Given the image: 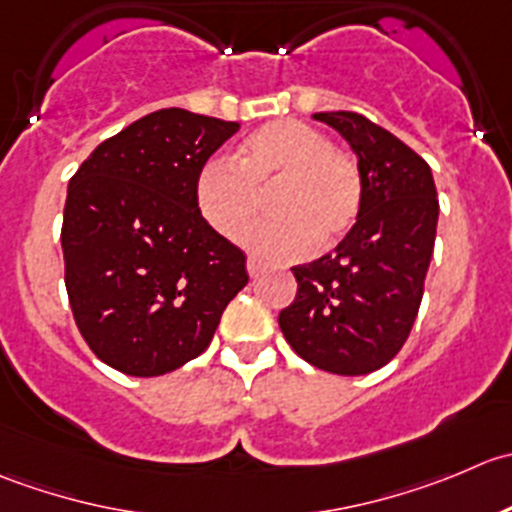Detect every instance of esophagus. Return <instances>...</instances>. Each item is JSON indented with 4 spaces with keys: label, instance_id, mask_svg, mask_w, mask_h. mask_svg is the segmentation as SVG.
<instances>
[{
    "label": "esophagus",
    "instance_id": "esophagus-1",
    "mask_svg": "<svg viewBox=\"0 0 512 512\" xmlns=\"http://www.w3.org/2000/svg\"><path fill=\"white\" fill-rule=\"evenodd\" d=\"M246 268H249V276H258V273L263 271V263L258 261V258L251 256L249 261H246Z\"/></svg>",
    "mask_w": 512,
    "mask_h": 512
}]
</instances>
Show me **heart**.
Masks as SVG:
<instances>
[{"mask_svg": "<svg viewBox=\"0 0 512 512\" xmlns=\"http://www.w3.org/2000/svg\"><path fill=\"white\" fill-rule=\"evenodd\" d=\"M271 189L268 211L244 234L246 249L271 261H293L333 244L356 221L363 199L358 161L313 126L278 119L241 141L236 166L206 161L194 181L201 219L224 239H236Z\"/></svg>", "mask_w": 512, "mask_h": 512, "instance_id": "1", "label": "heart"}]
</instances>
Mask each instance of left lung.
I'll return each mask as SVG.
<instances>
[{"label": "left lung", "instance_id": "1", "mask_svg": "<svg viewBox=\"0 0 512 512\" xmlns=\"http://www.w3.org/2000/svg\"><path fill=\"white\" fill-rule=\"evenodd\" d=\"M358 159L363 199L346 239L293 266L296 298L278 313L293 351L321 371L366 376L411 333L438 226L430 166L411 146L356 111H318Z\"/></svg>", "mask_w": 512, "mask_h": 512}]
</instances>
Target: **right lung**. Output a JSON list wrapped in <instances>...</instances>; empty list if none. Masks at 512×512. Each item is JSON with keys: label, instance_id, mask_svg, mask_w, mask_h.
I'll return each mask as SVG.
<instances>
[{"label": "right lung", "instance_id": "right-lung-1", "mask_svg": "<svg viewBox=\"0 0 512 512\" xmlns=\"http://www.w3.org/2000/svg\"><path fill=\"white\" fill-rule=\"evenodd\" d=\"M239 121L159 109L101 141L67 189L64 283L99 361L151 378L201 356L249 283L244 251L216 234L194 181Z\"/></svg>", "mask_w": 512, "mask_h": 512}]
</instances>
